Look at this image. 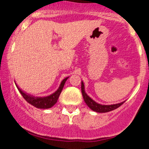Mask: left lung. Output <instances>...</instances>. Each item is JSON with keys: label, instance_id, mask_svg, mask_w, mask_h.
<instances>
[{"label": "left lung", "instance_id": "8db88e82", "mask_svg": "<svg viewBox=\"0 0 149 149\" xmlns=\"http://www.w3.org/2000/svg\"><path fill=\"white\" fill-rule=\"evenodd\" d=\"M81 92L82 95H83L84 100L86 103V104L88 106V107L90 109H91L93 111H95L97 113H107V112L116 110V108L120 107V106L125 102L123 101L121 102V103H119V104H111V105H103V104H98V103L94 101V100L91 99L88 94H86L84 84L83 81H81Z\"/></svg>", "mask_w": 149, "mask_h": 149}]
</instances>
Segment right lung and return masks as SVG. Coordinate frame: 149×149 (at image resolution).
Instances as JSON below:
<instances>
[{
  "label": "right lung",
  "mask_w": 149,
  "mask_h": 149,
  "mask_svg": "<svg viewBox=\"0 0 149 149\" xmlns=\"http://www.w3.org/2000/svg\"><path fill=\"white\" fill-rule=\"evenodd\" d=\"M68 77H65V79L61 81L59 88H58L56 91L54 92L53 94H50V95L46 96V97H35V96H33L25 92L24 91H23L21 88H19L18 85L16 84V82L15 84L17 86L18 91H19V93L23 96V97L29 104H31L33 107L39 108V109H49V108H51L52 107H53L57 103V100L58 97H59L60 94H61V91H62L64 88V85H65V84L66 81H67Z\"/></svg>",
  "instance_id": "add662e5"
}]
</instances>
